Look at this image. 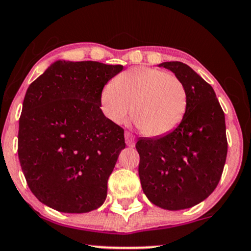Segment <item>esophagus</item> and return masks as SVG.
Here are the masks:
<instances>
[{"label":"esophagus","mask_w":251,"mask_h":251,"mask_svg":"<svg viewBox=\"0 0 251 251\" xmlns=\"http://www.w3.org/2000/svg\"><path fill=\"white\" fill-rule=\"evenodd\" d=\"M125 140H126V145H127L128 147H134V145H135L134 136H133L132 133L125 132Z\"/></svg>","instance_id":"esophagus-1"}]
</instances>
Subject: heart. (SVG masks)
Returning a JSON list of instances; mask_svg holds the SVG:
<instances>
[{"instance_id":"obj_1","label":"heart","mask_w":251,"mask_h":251,"mask_svg":"<svg viewBox=\"0 0 251 251\" xmlns=\"http://www.w3.org/2000/svg\"><path fill=\"white\" fill-rule=\"evenodd\" d=\"M104 115L122 125L131 117L147 136H162L182 122L188 107V91L176 75L147 67H135L117 76L100 93Z\"/></svg>"}]
</instances>
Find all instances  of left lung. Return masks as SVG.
<instances>
[{
	"instance_id": "obj_1",
	"label": "left lung",
	"mask_w": 251,
	"mask_h": 251,
	"mask_svg": "<svg viewBox=\"0 0 251 251\" xmlns=\"http://www.w3.org/2000/svg\"><path fill=\"white\" fill-rule=\"evenodd\" d=\"M188 91V107L173 132L140 138L139 176L149 201L169 211L205 201L223 175L227 157L225 113L213 88L185 63L162 62Z\"/></svg>"
}]
</instances>
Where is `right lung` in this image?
Listing matches in <instances>:
<instances>
[{"label": "right lung", "mask_w": 251, "mask_h": 251, "mask_svg": "<svg viewBox=\"0 0 251 251\" xmlns=\"http://www.w3.org/2000/svg\"><path fill=\"white\" fill-rule=\"evenodd\" d=\"M123 68L58 60L27 88L18 157L28 188L53 210L87 213L105 201L126 145L124 129L100 109V93Z\"/></svg>", "instance_id": "right-lung-1"}]
</instances>
